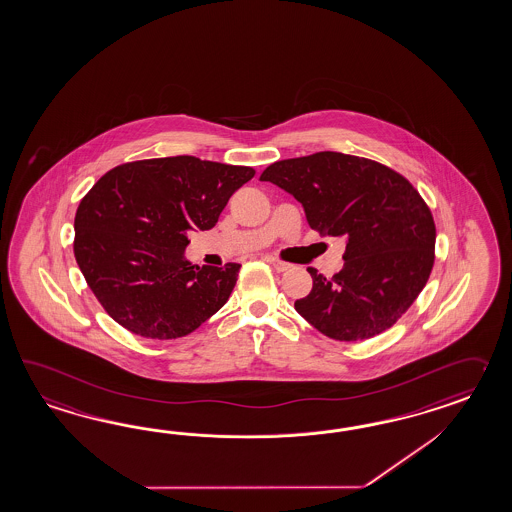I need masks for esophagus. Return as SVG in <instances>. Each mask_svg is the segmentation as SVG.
<instances>
[{
	"instance_id": "34e87169",
	"label": "esophagus",
	"mask_w": 512,
	"mask_h": 512,
	"mask_svg": "<svg viewBox=\"0 0 512 512\" xmlns=\"http://www.w3.org/2000/svg\"><path fill=\"white\" fill-rule=\"evenodd\" d=\"M268 262L274 266L277 272H285V270L290 268V264H288V262L279 261V259H275V257H268Z\"/></svg>"
}]
</instances>
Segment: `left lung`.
Masks as SVG:
<instances>
[{
  "instance_id": "left-lung-1",
  "label": "left lung",
  "mask_w": 512,
  "mask_h": 512,
  "mask_svg": "<svg viewBox=\"0 0 512 512\" xmlns=\"http://www.w3.org/2000/svg\"><path fill=\"white\" fill-rule=\"evenodd\" d=\"M303 205L324 237L346 238L344 266L327 279L314 268L296 311L325 337L353 342L398 322L435 262V222L411 183L388 166L320 151L270 164L261 174Z\"/></svg>"
}]
</instances>
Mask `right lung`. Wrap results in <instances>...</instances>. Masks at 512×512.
I'll return each instance as SVG.
<instances>
[{
	"label": "right lung",
	"instance_id": "obj_1",
	"mask_svg": "<svg viewBox=\"0 0 512 512\" xmlns=\"http://www.w3.org/2000/svg\"><path fill=\"white\" fill-rule=\"evenodd\" d=\"M250 166L190 155L116 166L75 212V261L114 322L138 337H185L229 300L240 264L192 266L188 231H207Z\"/></svg>",
	"mask_w": 512,
	"mask_h": 512
}]
</instances>
